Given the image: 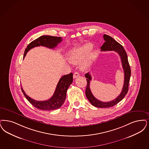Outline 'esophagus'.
I'll return each instance as SVG.
<instances>
[{"instance_id": "1", "label": "esophagus", "mask_w": 149, "mask_h": 149, "mask_svg": "<svg viewBox=\"0 0 149 149\" xmlns=\"http://www.w3.org/2000/svg\"><path fill=\"white\" fill-rule=\"evenodd\" d=\"M79 76H80V74H79V72H75L74 73V74H73V77H74V79H75V78H77V77H79Z\"/></svg>"}]
</instances>
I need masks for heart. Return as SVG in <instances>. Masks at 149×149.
I'll return each instance as SVG.
<instances>
[{
    "instance_id": "obj_1",
    "label": "heart",
    "mask_w": 149,
    "mask_h": 149,
    "mask_svg": "<svg viewBox=\"0 0 149 149\" xmlns=\"http://www.w3.org/2000/svg\"><path fill=\"white\" fill-rule=\"evenodd\" d=\"M92 48V45L90 44H87L84 45L80 48H77V49L72 51L69 55L68 59L70 63L72 64H77L79 63L83 59L87 53ZM94 55L93 52H90L86 55L85 59L81 64V67L83 69L87 68L90 65L91 60L93 59Z\"/></svg>"
}]
</instances>
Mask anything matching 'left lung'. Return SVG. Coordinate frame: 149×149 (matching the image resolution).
<instances>
[{
	"mask_svg": "<svg viewBox=\"0 0 149 149\" xmlns=\"http://www.w3.org/2000/svg\"><path fill=\"white\" fill-rule=\"evenodd\" d=\"M103 38L105 40V42L100 48L101 51L105 52L113 50L119 54L121 58L123 68L124 72V83L120 94L116 99L111 101L102 102L95 98L91 91L90 88V83L92 78L89 72H88L85 75V77L87 78V86L85 90V95L86 96V97L93 106L100 108L112 107L123 99V98L127 93L129 90V84L131 76L130 66L128 61L127 54L125 52L124 48L118 42H116L110 36L104 34L103 36Z\"/></svg>",
	"mask_w": 149,
	"mask_h": 149,
	"instance_id": "obj_1",
	"label": "left lung"
}]
</instances>
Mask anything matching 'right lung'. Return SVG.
<instances>
[{"mask_svg":"<svg viewBox=\"0 0 149 149\" xmlns=\"http://www.w3.org/2000/svg\"><path fill=\"white\" fill-rule=\"evenodd\" d=\"M61 41V37L49 36H41L34 41L31 42L27 46V48L25 50L24 58L28 52L32 48L36 47L43 46L48 48L54 49L58 45V43H60ZM72 80L73 74L72 72L63 76L60 78L57 84L53 96L45 101L35 100L25 94L22 87H21V89L25 97L34 107L42 110H54L59 109L64 104L65 100L67 90L72 83Z\"/></svg>","mask_w":149,"mask_h":149,"instance_id":"right-lung-1","label":"right lung"}]
</instances>
